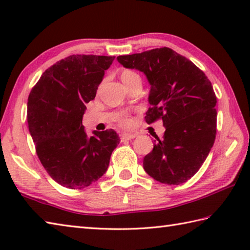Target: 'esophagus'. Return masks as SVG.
Instances as JSON below:
<instances>
[{"instance_id": "obj_1", "label": "esophagus", "mask_w": 250, "mask_h": 250, "mask_svg": "<svg viewBox=\"0 0 250 250\" xmlns=\"http://www.w3.org/2000/svg\"><path fill=\"white\" fill-rule=\"evenodd\" d=\"M137 137V133H124L121 135V141H129Z\"/></svg>"}]
</instances>
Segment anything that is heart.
Masks as SVG:
<instances>
[{
    "label": "heart",
    "mask_w": 250,
    "mask_h": 250,
    "mask_svg": "<svg viewBox=\"0 0 250 250\" xmlns=\"http://www.w3.org/2000/svg\"><path fill=\"white\" fill-rule=\"evenodd\" d=\"M139 76L135 74V73H133V71H131V70H124L121 73V80L122 82H124V83L125 84L126 83H129L130 80H132V79H134V78H138ZM120 122H121V125H124V126H129L130 125H131V121H130V119H128V118H122V119L120 120Z\"/></svg>",
    "instance_id": "obj_1"
}]
</instances>
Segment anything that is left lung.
Wrapping results in <instances>:
<instances>
[{
  "label": "left lung",
  "instance_id": "8db88e82",
  "mask_svg": "<svg viewBox=\"0 0 250 250\" xmlns=\"http://www.w3.org/2000/svg\"><path fill=\"white\" fill-rule=\"evenodd\" d=\"M146 76L151 89L146 121L162 119L163 139L143 159L151 177L168 185L184 183L200 170L216 137V96L208 78L191 61L167 47L118 56Z\"/></svg>",
  "mask_w": 250,
  "mask_h": 250
}]
</instances>
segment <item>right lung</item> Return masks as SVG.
I'll list each match as a JSON object with an SVG mask.
<instances>
[{"instance_id": "obj_1", "label": "right lung", "mask_w": 250, "mask_h": 250, "mask_svg": "<svg viewBox=\"0 0 250 250\" xmlns=\"http://www.w3.org/2000/svg\"><path fill=\"white\" fill-rule=\"evenodd\" d=\"M113 56L71 55L46 69L27 101V124L36 153L54 181L67 188H87L103 176L120 138L115 130L83 125Z\"/></svg>"}]
</instances>
